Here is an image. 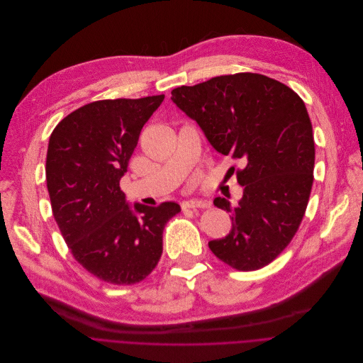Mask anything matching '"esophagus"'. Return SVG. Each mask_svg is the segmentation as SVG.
<instances>
[{
    "mask_svg": "<svg viewBox=\"0 0 363 363\" xmlns=\"http://www.w3.org/2000/svg\"><path fill=\"white\" fill-rule=\"evenodd\" d=\"M182 206H183V208H207V207H210V203L206 201V200L191 199V200L183 201Z\"/></svg>",
    "mask_w": 363,
    "mask_h": 363,
    "instance_id": "34e87169",
    "label": "esophagus"
}]
</instances>
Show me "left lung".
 Wrapping results in <instances>:
<instances>
[{"label":"left lung","mask_w":363,"mask_h":363,"mask_svg":"<svg viewBox=\"0 0 363 363\" xmlns=\"http://www.w3.org/2000/svg\"><path fill=\"white\" fill-rule=\"evenodd\" d=\"M172 100L216 152L245 166L236 172L243 186L238 207L223 197L213 201L232 213V229L208 242L210 250L238 270L269 264L298 232L313 184L315 141L303 100L256 72L182 86Z\"/></svg>","instance_id":"obj_1"}]
</instances>
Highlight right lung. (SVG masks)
<instances>
[{
    "mask_svg": "<svg viewBox=\"0 0 363 363\" xmlns=\"http://www.w3.org/2000/svg\"><path fill=\"white\" fill-rule=\"evenodd\" d=\"M164 94L100 100L64 117L50 135L45 177L52 216L74 259L113 284L146 279L163 253L174 201L130 206L120 189L143 125Z\"/></svg>",
    "mask_w": 363,
    "mask_h": 363,
    "instance_id": "add662e5",
    "label": "right lung"
}]
</instances>
